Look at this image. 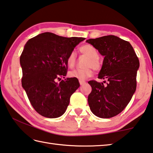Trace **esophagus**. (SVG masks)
<instances>
[{"label": "esophagus", "mask_w": 153, "mask_h": 153, "mask_svg": "<svg viewBox=\"0 0 153 153\" xmlns=\"http://www.w3.org/2000/svg\"><path fill=\"white\" fill-rule=\"evenodd\" d=\"M79 84L82 86V85H84V84H86V82L85 81H82V80H79Z\"/></svg>", "instance_id": "1"}]
</instances>
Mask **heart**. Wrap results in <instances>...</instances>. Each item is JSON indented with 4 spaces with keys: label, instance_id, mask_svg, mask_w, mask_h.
<instances>
[{
    "label": "heart",
    "instance_id": "b5f03b06",
    "mask_svg": "<svg viewBox=\"0 0 153 153\" xmlns=\"http://www.w3.org/2000/svg\"><path fill=\"white\" fill-rule=\"evenodd\" d=\"M82 55L88 56V59L86 61L84 69H76L69 72V76L72 78L78 79L79 80L84 81L86 79L91 77L94 70L98 71L101 68V63L98 58V53L97 51L90 45H85L82 46L79 48ZM77 59L76 52L71 51L69 54L67 58V64L70 68L74 67Z\"/></svg>",
    "mask_w": 153,
    "mask_h": 153
}]
</instances>
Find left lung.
I'll list each match as a JSON object with an SVG mask.
<instances>
[{
	"label": "left lung",
	"instance_id": "left-lung-1",
	"mask_svg": "<svg viewBox=\"0 0 153 153\" xmlns=\"http://www.w3.org/2000/svg\"><path fill=\"white\" fill-rule=\"evenodd\" d=\"M86 42L105 56L98 78L107 81L106 84L88 82L92 87L88 97L90 108L98 117H115L126 107L136 91L138 58L130 43L117 36H105Z\"/></svg>",
	"mask_w": 153,
	"mask_h": 153
}]
</instances>
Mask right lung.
<instances>
[{"mask_svg":"<svg viewBox=\"0 0 153 153\" xmlns=\"http://www.w3.org/2000/svg\"><path fill=\"white\" fill-rule=\"evenodd\" d=\"M84 38H66L45 32L31 38L20 56L22 84L31 105L43 117L56 118L65 112L78 79L65 78L67 58Z\"/></svg>","mask_w":153,"mask_h":153,"instance_id":"obj_1","label":"right lung"}]
</instances>
